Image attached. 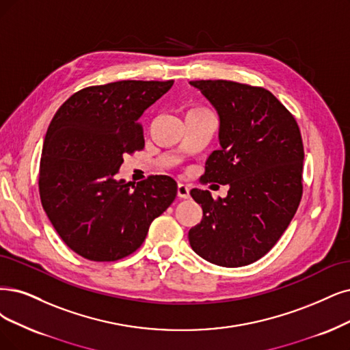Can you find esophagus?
<instances>
[{
  "label": "esophagus",
  "instance_id": "1",
  "mask_svg": "<svg viewBox=\"0 0 350 350\" xmlns=\"http://www.w3.org/2000/svg\"><path fill=\"white\" fill-rule=\"evenodd\" d=\"M177 196L180 199H189L190 198V189H189V186L180 183L177 186Z\"/></svg>",
  "mask_w": 350,
  "mask_h": 350
}]
</instances>
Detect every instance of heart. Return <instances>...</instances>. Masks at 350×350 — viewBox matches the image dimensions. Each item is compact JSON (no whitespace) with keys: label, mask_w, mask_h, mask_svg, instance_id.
I'll list each match as a JSON object with an SVG mask.
<instances>
[{"label":"heart","mask_w":350,"mask_h":350,"mask_svg":"<svg viewBox=\"0 0 350 350\" xmlns=\"http://www.w3.org/2000/svg\"><path fill=\"white\" fill-rule=\"evenodd\" d=\"M195 109H202V108H195Z\"/></svg>","instance_id":"b5f03b06"}]
</instances>
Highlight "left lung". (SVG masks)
I'll use <instances>...</instances> for the list:
<instances>
[{
	"label": "left lung",
	"instance_id": "8db88e82",
	"mask_svg": "<svg viewBox=\"0 0 350 350\" xmlns=\"http://www.w3.org/2000/svg\"><path fill=\"white\" fill-rule=\"evenodd\" d=\"M219 115V144L203 183L228 185V196L191 189L202 204L189 242L203 260L243 267L264 256L290 225L303 195L304 148L294 116L269 92L232 81H191Z\"/></svg>",
	"mask_w": 350,
	"mask_h": 350
}]
</instances>
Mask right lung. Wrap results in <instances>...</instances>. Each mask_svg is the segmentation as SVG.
Listing matches in <instances>:
<instances>
[{
  "label": "right lung",
  "instance_id": "obj_1",
  "mask_svg": "<svg viewBox=\"0 0 350 350\" xmlns=\"http://www.w3.org/2000/svg\"><path fill=\"white\" fill-rule=\"evenodd\" d=\"M174 81H120L73 94L51 120L38 190L59 237L86 260L108 262L137 251L148 228L173 203L177 183L150 176L118 178L124 154L144 148L139 116Z\"/></svg>",
  "mask_w": 350,
  "mask_h": 350
}]
</instances>
